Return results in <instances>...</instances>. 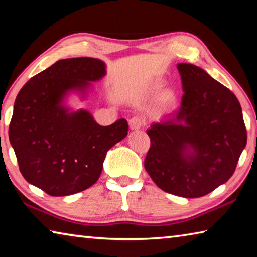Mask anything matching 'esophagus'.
<instances>
[{"label":"esophagus","mask_w":257,"mask_h":257,"mask_svg":"<svg viewBox=\"0 0 257 257\" xmlns=\"http://www.w3.org/2000/svg\"><path fill=\"white\" fill-rule=\"evenodd\" d=\"M145 121L141 116H133L132 119L129 120V127L132 130H138L141 129L143 125H144Z\"/></svg>","instance_id":"34e87169"}]
</instances>
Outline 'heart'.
I'll use <instances>...</instances> for the list:
<instances>
[{"label": "heart", "mask_w": 257, "mask_h": 257, "mask_svg": "<svg viewBox=\"0 0 257 257\" xmlns=\"http://www.w3.org/2000/svg\"><path fill=\"white\" fill-rule=\"evenodd\" d=\"M155 88H158L159 87V84H155ZM163 99L167 103H170V102H172V99H173V94L172 93H170V92H168V93H165L164 94V96H163Z\"/></svg>", "instance_id": "b5f03b06"}]
</instances>
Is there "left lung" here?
<instances>
[{"mask_svg":"<svg viewBox=\"0 0 257 257\" xmlns=\"http://www.w3.org/2000/svg\"><path fill=\"white\" fill-rule=\"evenodd\" d=\"M180 108L147 129L144 167L156 186L186 198L202 197L227 182L247 143L241 106L227 87L189 63H178Z\"/></svg>","mask_w":257,"mask_h":257,"instance_id":"left-lung-1","label":"left lung"}]
</instances>
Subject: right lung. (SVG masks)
Listing matches in <instances>:
<instances>
[{"label":"right lung","mask_w":257,"mask_h":257,"mask_svg":"<svg viewBox=\"0 0 257 257\" xmlns=\"http://www.w3.org/2000/svg\"><path fill=\"white\" fill-rule=\"evenodd\" d=\"M106 75L94 58L59 60L20 89L9 127V139L21 175L51 196H68L98 180L107 151L127 136V120L99 125L89 111H73L66 99H81L92 82Z\"/></svg>","instance_id":"right-lung-1"}]
</instances>
